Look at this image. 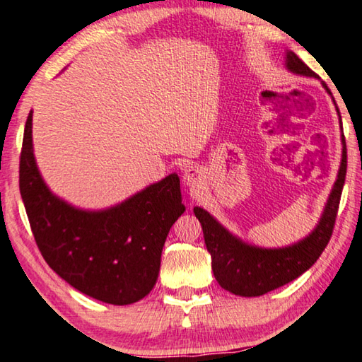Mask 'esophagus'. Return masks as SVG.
I'll return each instance as SVG.
<instances>
[{
  "mask_svg": "<svg viewBox=\"0 0 362 362\" xmlns=\"http://www.w3.org/2000/svg\"><path fill=\"white\" fill-rule=\"evenodd\" d=\"M183 182L192 188H199L202 182V173L196 166H188L183 170Z\"/></svg>",
  "mask_w": 362,
  "mask_h": 362,
  "instance_id": "esophagus-1",
  "label": "esophagus"
}]
</instances>
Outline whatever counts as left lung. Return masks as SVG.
<instances>
[{
  "label": "left lung",
  "mask_w": 362,
  "mask_h": 362,
  "mask_svg": "<svg viewBox=\"0 0 362 362\" xmlns=\"http://www.w3.org/2000/svg\"><path fill=\"white\" fill-rule=\"evenodd\" d=\"M285 64L288 71L294 72V74L318 77L294 52H286ZM323 87L331 95L325 82ZM341 146L344 148H341L337 180L334 183L323 215H321L317 228L305 239L296 242L294 245L284 248H261L248 245L229 233L226 228H223L207 210L194 207L196 218L199 220L202 226L207 252L212 256V271L221 288L233 294L244 296V298H255V296L266 294L290 284L317 262L332 235L341 188L345 183L346 144L344 134H341Z\"/></svg>",
  "instance_id": "left-lung-1"
}]
</instances>
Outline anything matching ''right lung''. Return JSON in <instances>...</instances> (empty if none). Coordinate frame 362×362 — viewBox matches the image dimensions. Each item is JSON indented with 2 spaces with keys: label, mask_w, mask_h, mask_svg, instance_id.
Wrapping results in <instances>:
<instances>
[{
  "label": "right lung",
  "mask_w": 362,
  "mask_h": 362,
  "mask_svg": "<svg viewBox=\"0 0 362 362\" xmlns=\"http://www.w3.org/2000/svg\"><path fill=\"white\" fill-rule=\"evenodd\" d=\"M33 112L25 123L21 194L33 235L47 264L90 298L114 305L152 291L170 226L185 212L180 179L170 174L106 210H81L57 198L39 174L31 139Z\"/></svg>",
  "instance_id": "obj_1"
}]
</instances>
